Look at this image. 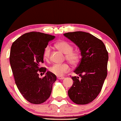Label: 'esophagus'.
I'll return each instance as SVG.
<instances>
[{
  "instance_id": "obj_1",
  "label": "esophagus",
  "mask_w": 121,
  "mask_h": 121,
  "mask_svg": "<svg viewBox=\"0 0 121 121\" xmlns=\"http://www.w3.org/2000/svg\"><path fill=\"white\" fill-rule=\"evenodd\" d=\"M57 78H58V79H59V80H63L65 79V78L63 76H57Z\"/></svg>"
}]
</instances>
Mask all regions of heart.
<instances>
[{
    "label": "heart",
    "instance_id": "obj_1",
    "mask_svg": "<svg viewBox=\"0 0 121 121\" xmlns=\"http://www.w3.org/2000/svg\"><path fill=\"white\" fill-rule=\"evenodd\" d=\"M56 47L58 49L65 53V58L70 64L76 65L79 63L80 58V55L78 51H73V47L71 43L67 41H62L56 43ZM51 51L50 45H48L43 49V56L45 60L49 59ZM70 67L67 63H55L49 68V70L53 74L57 76H62L66 72L69 71Z\"/></svg>",
    "mask_w": 121,
    "mask_h": 121
}]
</instances>
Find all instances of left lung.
<instances>
[{"instance_id":"left-lung-1","label":"left lung","mask_w":121,"mask_h":121,"mask_svg":"<svg viewBox=\"0 0 121 121\" xmlns=\"http://www.w3.org/2000/svg\"><path fill=\"white\" fill-rule=\"evenodd\" d=\"M64 36L79 48L82 59L74 71L79 77H72V86L68 95L73 103L87 104L100 93L107 76L108 53L103 41L90 33L70 32Z\"/></svg>"}]
</instances>
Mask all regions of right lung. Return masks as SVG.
<instances>
[{"mask_svg":"<svg viewBox=\"0 0 121 121\" xmlns=\"http://www.w3.org/2000/svg\"><path fill=\"white\" fill-rule=\"evenodd\" d=\"M55 38L47 34L30 32L17 38L11 47L10 63L15 83L24 98L32 104L45 101L56 80L55 74L49 71L42 78L38 74L46 72L45 68H40L43 62V49Z\"/></svg>","mask_w":121,"mask_h":121,"instance_id":"obj_1","label":"right lung"}]
</instances>
